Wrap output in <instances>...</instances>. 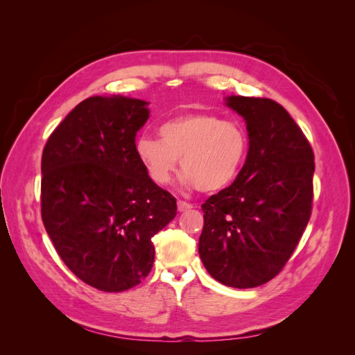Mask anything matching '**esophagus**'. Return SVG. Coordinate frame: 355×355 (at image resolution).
Listing matches in <instances>:
<instances>
[{
	"instance_id": "34e87169",
	"label": "esophagus",
	"mask_w": 355,
	"mask_h": 355,
	"mask_svg": "<svg viewBox=\"0 0 355 355\" xmlns=\"http://www.w3.org/2000/svg\"><path fill=\"white\" fill-rule=\"evenodd\" d=\"M189 209H192V204H189V202H187V201H182V200L178 201V210H179V211H187V210H189Z\"/></svg>"
}]
</instances>
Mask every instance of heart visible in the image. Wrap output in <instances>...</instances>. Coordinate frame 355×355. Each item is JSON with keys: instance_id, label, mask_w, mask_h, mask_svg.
Instances as JSON below:
<instances>
[{"instance_id": "heart-1", "label": "heart", "mask_w": 355, "mask_h": 355, "mask_svg": "<svg viewBox=\"0 0 355 355\" xmlns=\"http://www.w3.org/2000/svg\"><path fill=\"white\" fill-rule=\"evenodd\" d=\"M159 139L141 136L135 153L148 178L157 185L171 180L180 158V185L201 192L227 188L237 178L249 151L245 128L206 112L180 115L158 128Z\"/></svg>"}]
</instances>
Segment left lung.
<instances>
[{"label":"left lung","instance_id":"1","mask_svg":"<svg viewBox=\"0 0 355 355\" xmlns=\"http://www.w3.org/2000/svg\"><path fill=\"white\" fill-rule=\"evenodd\" d=\"M243 116L249 153L237 179L201 209L198 253L219 283L250 288L274 278L292 256L311 216L314 154L282 105L227 96Z\"/></svg>","mask_w":355,"mask_h":355}]
</instances>
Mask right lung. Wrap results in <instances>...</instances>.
<instances>
[{
    "mask_svg": "<svg viewBox=\"0 0 355 355\" xmlns=\"http://www.w3.org/2000/svg\"><path fill=\"white\" fill-rule=\"evenodd\" d=\"M149 102L92 96L49 137L41 214L60 259L102 292H124L154 265L151 239L176 216V198L148 178L135 153Z\"/></svg>",
    "mask_w": 355,
    "mask_h": 355,
    "instance_id": "right-lung-1",
    "label": "right lung"
}]
</instances>
